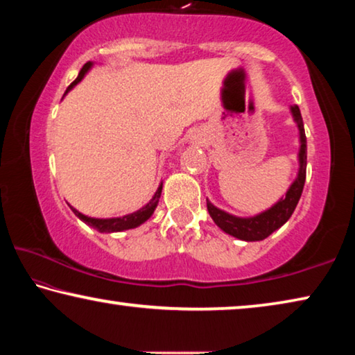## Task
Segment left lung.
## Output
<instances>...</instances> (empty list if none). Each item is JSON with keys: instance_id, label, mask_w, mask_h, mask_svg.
I'll return each mask as SVG.
<instances>
[{"instance_id": "8db88e82", "label": "left lung", "mask_w": 355, "mask_h": 355, "mask_svg": "<svg viewBox=\"0 0 355 355\" xmlns=\"http://www.w3.org/2000/svg\"><path fill=\"white\" fill-rule=\"evenodd\" d=\"M291 114L294 116V121L297 123V128H299L300 134L299 173H297V178L292 182L284 198H281L277 204L270 207L268 210L250 218L230 215V213L213 205L210 200H207V210L210 213V216L213 221H215L216 226L235 239L245 241H259L267 239L270 234H273L275 230L279 229L284 223H288V219L291 218L292 213H294L297 204H299L306 178V136L299 105H292Z\"/></svg>"}]
</instances>
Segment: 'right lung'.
Returning <instances> with one entry per match:
<instances>
[{
  "mask_svg": "<svg viewBox=\"0 0 355 355\" xmlns=\"http://www.w3.org/2000/svg\"><path fill=\"white\" fill-rule=\"evenodd\" d=\"M92 66H93L92 61H88V63L82 67V71L78 72L77 78H76L74 82L71 83L69 87H67L64 94H67V92H71V89L74 88V87L77 85V83L82 80L83 77H85L87 72H88L89 69H92ZM161 191H162V183L159 184V188L156 189L153 199H151L147 205H144V207L140 208V210H137V211L129 213V215L120 216V218H92V216H87V215H83V213H80L78 210H76L74 207H71V205H69V207H71V210L74 211V215H76L78 219H82L83 223L88 224V226L94 227L96 230H99V232H103V234H104V232H105V234H110V232H121V230H128V229H134V227L140 226V224H144L151 215H153L155 208L157 207V202H159V198H161Z\"/></svg>",
  "mask_w": 355,
  "mask_h": 355,
  "instance_id": "obj_1",
  "label": "right lung"
}]
</instances>
